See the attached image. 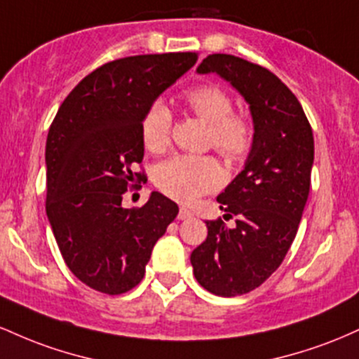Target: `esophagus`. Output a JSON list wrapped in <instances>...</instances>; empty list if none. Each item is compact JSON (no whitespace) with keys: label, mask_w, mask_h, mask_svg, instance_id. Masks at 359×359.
<instances>
[{"label":"esophagus","mask_w":359,"mask_h":359,"mask_svg":"<svg viewBox=\"0 0 359 359\" xmlns=\"http://www.w3.org/2000/svg\"><path fill=\"white\" fill-rule=\"evenodd\" d=\"M189 217H192V211L187 208H180L179 211V219H189Z\"/></svg>","instance_id":"esophagus-1"}]
</instances>
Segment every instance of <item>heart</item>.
<instances>
[{
  "label": "heart",
  "instance_id": "1",
  "mask_svg": "<svg viewBox=\"0 0 359 359\" xmlns=\"http://www.w3.org/2000/svg\"><path fill=\"white\" fill-rule=\"evenodd\" d=\"M187 108L209 125V142L229 160H240L250 151L253 130L246 118L233 114V101L217 86H196L184 94ZM172 114L156 101L142 119V138L147 150L162 154L170 142ZM222 180L219 163L211 156L177 155L160 163L155 184L163 194L180 203H192L212 191Z\"/></svg>",
  "mask_w": 359,
  "mask_h": 359
}]
</instances>
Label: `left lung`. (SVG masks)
<instances>
[{
	"label": "left lung",
	"mask_w": 359,
	"mask_h": 359,
	"mask_svg": "<svg viewBox=\"0 0 359 359\" xmlns=\"http://www.w3.org/2000/svg\"><path fill=\"white\" fill-rule=\"evenodd\" d=\"M197 74H217L246 101L253 142L243 170L217 196L228 228L205 221L208 238L191 255L194 277L211 294L234 297L265 282L285 258L306 208L314 137L297 97L257 64L212 53Z\"/></svg>",
	"instance_id": "1"
}]
</instances>
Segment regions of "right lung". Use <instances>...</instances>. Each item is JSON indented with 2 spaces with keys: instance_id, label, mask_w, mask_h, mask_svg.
Returning <instances> with one entry per match:
<instances>
[{
  "instance_id": "right-lung-1",
  "label": "right lung",
  "mask_w": 359,
  "mask_h": 359,
  "mask_svg": "<svg viewBox=\"0 0 359 359\" xmlns=\"http://www.w3.org/2000/svg\"><path fill=\"white\" fill-rule=\"evenodd\" d=\"M197 62V53L113 60L84 77L57 111L45 147L47 217L69 270L82 283L118 295L142 282L155 243L179 205L151 192L140 209L123 194L145 151L147 109Z\"/></svg>"
}]
</instances>
